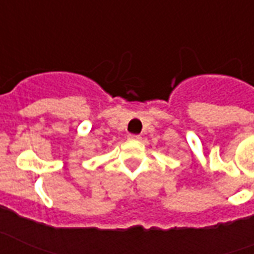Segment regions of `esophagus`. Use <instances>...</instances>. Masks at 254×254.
I'll return each mask as SVG.
<instances>
[{"label": "esophagus", "mask_w": 254, "mask_h": 254, "mask_svg": "<svg viewBox=\"0 0 254 254\" xmlns=\"http://www.w3.org/2000/svg\"><path fill=\"white\" fill-rule=\"evenodd\" d=\"M128 139H134V140H139V139H140V135H135V134H129V135H128Z\"/></svg>", "instance_id": "obj_1"}]
</instances>
